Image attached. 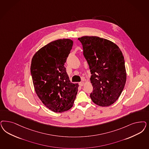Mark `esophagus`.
I'll use <instances>...</instances> for the list:
<instances>
[{"label":"esophagus","instance_id":"esophagus-1","mask_svg":"<svg viewBox=\"0 0 149 149\" xmlns=\"http://www.w3.org/2000/svg\"><path fill=\"white\" fill-rule=\"evenodd\" d=\"M79 85L81 86H83L84 85V82H81L79 83Z\"/></svg>","mask_w":149,"mask_h":149}]
</instances>
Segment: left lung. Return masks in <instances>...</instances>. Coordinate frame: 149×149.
<instances>
[{
  "label": "left lung",
  "instance_id": "8db88e82",
  "mask_svg": "<svg viewBox=\"0 0 149 149\" xmlns=\"http://www.w3.org/2000/svg\"><path fill=\"white\" fill-rule=\"evenodd\" d=\"M78 39L91 70V100L102 107L111 105L120 96L126 82L123 54L116 44L106 39L84 36Z\"/></svg>",
  "mask_w": 149,
  "mask_h": 149
}]
</instances>
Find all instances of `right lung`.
I'll return each instance as SVG.
<instances>
[{"instance_id":"1","label":"right lung","mask_w":149,"mask_h":149,"mask_svg":"<svg viewBox=\"0 0 149 149\" xmlns=\"http://www.w3.org/2000/svg\"><path fill=\"white\" fill-rule=\"evenodd\" d=\"M72 45L71 39L56 40L40 48L32 58L35 91L44 105L55 112L70 110L77 95L79 86L70 82L64 66Z\"/></svg>"}]
</instances>
